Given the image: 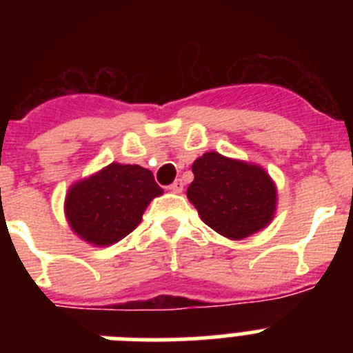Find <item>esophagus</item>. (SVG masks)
I'll return each instance as SVG.
<instances>
[{
	"mask_svg": "<svg viewBox=\"0 0 353 353\" xmlns=\"http://www.w3.org/2000/svg\"><path fill=\"white\" fill-rule=\"evenodd\" d=\"M171 192H182L183 191V182L182 180H174L170 187H168Z\"/></svg>",
	"mask_w": 353,
	"mask_h": 353,
	"instance_id": "obj_1",
	"label": "esophagus"
}]
</instances>
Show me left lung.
<instances>
[{
	"instance_id": "obj_1",
	"label": "left lung",
	"mask_w": 353,
	"mask_h": 353,
	"mask_svg": "<svg viewBox=\"0 0 353 353\" xmlns=\"http://www.w3.org/2000/svg\"><path fill=\"white\" fill-rule=\"evenodd\" d=\"M192 173L187 198L221 235L245 239L272 221L276 187L260 166L208 152L196 159Z\"/></svg>"
}]
</instances>
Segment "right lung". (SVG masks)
I'll return each mask as SVG.
<instances>
[{"label":"right lung","instance_id":"right-lung-1","mask_svg":"<svg viewBox=\"0 0 353 353\" xmlns=\"http://www.w3.org/2000/svg\"><path fill=\"white\" fill-rule=\"evenodd\" d=\"M162 189L138 164H109L72 185L65 212L72 230L90 244L111 245L141 223L143 212Z\"/></svg>","mask_w":353,"mask_h":353}]
</instances>
